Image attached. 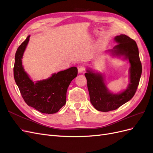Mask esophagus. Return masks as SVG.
Wrapping results in <instances>:
<instances>
[{
	"label": "esophagus",
	"mask_w": 153,
	"mask_h": 153,
	"mask_svg": "<svg viewBox=\"0 0 153 153\" xmlns=\"http://www.w3.org/2000/svg\"><path fill=\"white\" fill-rule=\"evenodd\" d=\"M85 71V67L84 65H79L78 66V73H82Z\"/></svg>",
	"instance_id": "esophagus-1"
}]
</instances>
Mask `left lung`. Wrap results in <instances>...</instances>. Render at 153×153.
Here are the masks:
<instances>
[{
	"label": "left lung",
	"instance_id": "8db88e82",
	"mask_svg": "<svg viewBox=\"0 0 153 153\" xmlns=\"http://www.w3.org/2000/svg\"><path fill=\"white\" fill-rule=\"evenodd\" d=\"M114 41L117 44L110 52L114 56H123L129 60V83L127 89L119 94H113L106 87L102 74L87 69L85 76L91 103L101 112L116 110L130 100L137 91L142 74V64L135 41L124 34L115 36Z\"/></svg>",
	"mask_w": 153,
	"mask_h": 153
}]
</instances>
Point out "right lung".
<instances>
[{"mask_svg": "<svg viewBox=\"0 0 153 153\" xmlns=\"http://www.w3.org/2000/svg\"><path fill=\"white\" fill-rule=\"evenodd\" d=\"M30 36L18 48L15 58L14 78L22 98L29 106L43 114L57 112L66 102V92L78 74L76 67L54 73L47 79L33 82L22 66V59Z\"/></svg>", "mask_w": 153, "mask_h": 153, "instance_id": "1", "label": "right lung"}]
</instances>
